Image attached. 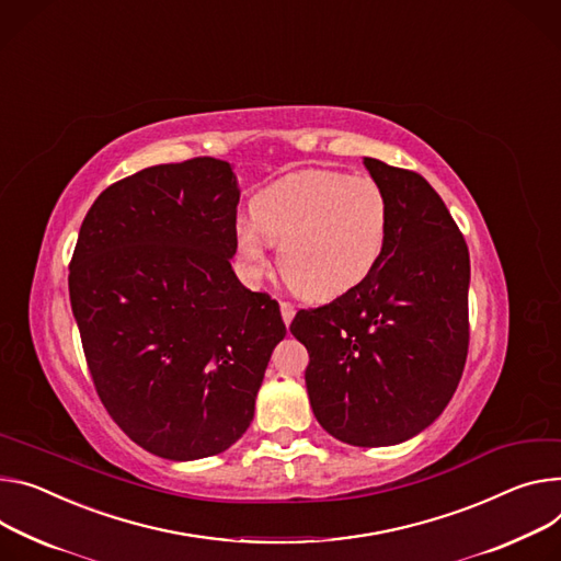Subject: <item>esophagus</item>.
Masks as SVG:
<instances>
[{
    "label": "esophagus",
    "mask_w": 561,
    "mask_h": 561,
    "mask_svg": "<svg viewBox=\"0 0 561 561\" xmlns=\"http://www.w3.org/2000/svg\"><path fill=\"white\" fill-rule=\"evenodd\" d=\"M279 311H282L284 322L290 324L293 318H295V307H293V304H290V301H279Z\"/></svg>",
    "instance_id": "34e87169"
}]
</instances>
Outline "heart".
<instances>
[{"label":"heart","mask_w":561,"mask_h":561,"mask_svg":"<svg viewBox=\"0 0 561 561\" xmlns=\"http://www.w3.org/2000/svg\"><path fill=\"white\" fill-rule=\"evenodd\" d=\"M389 237V201L365 174L307 170L290 174L252 201L234 226L243 268L271 271V243H282L279 268L307 299L327 301L358 286L380 262Z\"/></svg>","instance_id":"b5f03b06"}]
</instances>
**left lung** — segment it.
<instances>
[{"instance_id": "left-lung-1", "label": "left lung", "mask_w": 561, "mask_h": 561, "mask_svg": "<svg viewBox=\"0 0 561 561\" xmlns=\"http://www.w3.org/2000/svg\"><path fill=\"white\" fill-rule=\"evenodd\" d=\"M389 201L378 266L290 333L307 346V391L337 440L380 447L430 427L461 380L468 344L470 252L436 190L416 172L365 159Z\"/></svg>"}]
</instances>
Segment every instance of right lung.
Wrapping results in <instances>:
<instances>
[{"label": "right lung", "instance_id": "1", "mask_svg": "<svg viewBox=\"0 0 561 561\" xmlns=\"http://www.w3.org/2000/svg\"><path fill=\"white\" fill-rule=\"evenodd\" d=\"M237 203L226 161L145 168L93 201L71 257L95 391L134 443L170 461L241 438L286 335L279 304L232 271Z\"/></svg>", "mask_w": 561, "mask_h": 561}]
</instances>
